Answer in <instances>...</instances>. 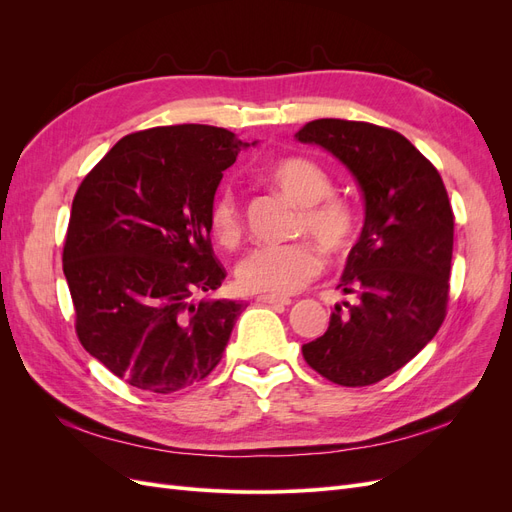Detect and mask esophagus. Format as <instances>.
<instances>
[{
	"mask_svg": "<svg viewBox=\"0 0 512 512\" xmlns=\"http://www.w3.org/2000/svg\"><path fill=\"white\" fill-rule=\"evenodd\" d=\"M258 301L265 303V305H273V307H286V305L292 303V301L286 299V297H273V294H260Z\"/></svg>",
	"mask_w": 512,
	"mask_h": 512,
	"instance_id": "34e87169",
	"label": "esophagus"
}]
</instances>
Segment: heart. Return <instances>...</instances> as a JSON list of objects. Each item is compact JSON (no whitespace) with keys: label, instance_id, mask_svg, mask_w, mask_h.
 <instances>
[{"label":"heart","instance_id":"1","mask_svg":"<svg viewBox=\"0 0 512 512\" xmlns=\"http://www.w3.org/2000/svg\"><path fill=\"white\" fill-rule=\"evenodd\" d=\"M271 181L292 203L301 207L299 230L307 232L320 250L331 256L350 252L356 239V215L342 198L333 196V179L318 162L286 158L271 166ZM209 224L222 243L232 245L241 237V207L230 188L213 198ZM322 271V256L309 243L260 245L237 265V284L247 292L288 297L299 292Z\"/></svg>","mask_w":512,"mask_h":512}]
</instances>
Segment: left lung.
I'll use <instances>...</instances> for the list:
<instances>
[{
  "label": "left lung",
  "mask_w": 512,
  "mask_h": 512,
  "mask_svg": "<svg viewBox=\"0 0 512 512\" xmlns=\"http://www.w3.org/2000/svg\"><path fill=\"white\" fill-rule=\"evenodd\" d=\"M342 162L365 203L329 329L303 344V359L342 386L395 374L442 327L455 218L442 177L406 136L365 121L316 119L294 134Z\"/></svg>",
  "instance_id": "left-lung-1"
}]
</instances>
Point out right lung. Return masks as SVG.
I'll list each match as a JSON object with an SVG mask.
<instances>
[{
    "label": "right lung",
    "instance_id": "obj_1",
    "mask_svg": "<svg viewBox=\"0 0 512 512\" xmlns=\"http://www.w3.org/2000/svg\"><path fill=\"white\" fill-rule=\"evenodd\" d=\"M245 147L200 123L134 132L76 190L64 245L76 335L134 389L175 393L222 361L245 305L211 297L226 271L209 209Z\"/></svg>",
    "mask_w": 512,
    "mask_h": 512
}]
</instances>
